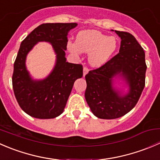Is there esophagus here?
<instances>
[{
    "label": "esophagus",
    "mask_w": 160,
    "mask_h": 160,
    "mask_svg": "<svg viewBox=\"0 0 160 160\" xmlns=\"http://www.w3.org/2000/svg\"><path fill=\"white\" fill-rule=\"evenodd\" d=\"M88 72H89V69H88L87 67H83V77H84V76L86 75Z\"/></svg>",
    "instance_id": "esophagus-1"
}]
</instances>
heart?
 Instances as JSON below:
<instances>
[{
	"instance_id": "heart-1",
	"label": "heart",
	"mask_w": 160,
	"mask_h": 160,
	"mask_svg": "<svg viewBox=\"0 0 160 160\" xmlns=\"http://www.w3.org/2000/svg\"><path fill=\"white\" fill-rule=\"evenodd\" d=\"M117 46L115 37H108L98 31H83L77 35V43H67L69 51L75 56L81 54V51L90 53V63L93 67H101L106 63Z\"/></svg>"
}]
</instances>
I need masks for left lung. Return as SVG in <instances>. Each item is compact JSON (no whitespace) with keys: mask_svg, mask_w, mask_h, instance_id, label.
Listing matches in <instances>:
<instances>
[{"mask_svg":"<svg viewBox=\"0 0 160 160\" xmlns=\"http://www.w3.org/2000/svg\"><path fill=\"white\" fill-rule=\"evenodd\" d=\"M115 32L122 39L119 52L85 76L87 103L93 114L102 119L118 118L129 112L136 105L145 88L147 66L144 50L129 32ZM118 75L130 87L125 96H121L112 88V78Z\"/></svg>","mask_w":160,"mask_h":160,"instance_id":"left-lung-1","label":"left lung"}]
</instances>
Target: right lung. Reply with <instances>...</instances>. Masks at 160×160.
<instances>
[{
	"label": "right lung",
	"mask_w": 160,
	"mask_h": 160,
	"mask_svg": "<svg viewBox=\"0 0 160 160\" xmlns=\"http://www.w3.org/2000/svg\"><path fill=\"white\" fill-rule=\"evenodd\" d=\"M77 25V23L42 24L21 43L14 63L12 86L19 106L28 115L49 119L62 114L74 82L83 77V66L67 62L65 57L67 35ZM42 41L52 43L57 63L47 78L33 81L25 67V59L33 46Z\"/></svg>",
	"instance_id": "1"
}]
</instances>
